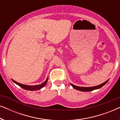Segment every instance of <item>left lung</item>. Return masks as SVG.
I'll return each mask as SVG.
<instances>
[{"instance_id": "8db88e82", "label": "left lung", "mask_w": 120, "mask_h": 120, "mask_svg": "<svg viewBox=\"0 0 120 120\" xmlns=\"http://www.w3.org/2000/svg\"><path fill=\"white\" fill-rule=\"evenodd\" d=\"M108 81H109V80H107V81H105V82H104V83H101V85H98V86H94V87H83L76 86H75V85H74L73 84H71V85L72 86H73V88H74L75 89H76L77 90H79V91H83V92H89V91H93V90L98 89V88H101V87H103V86H104V85H105L106 83L108 82Z\"/></svg>"}]
</instances>
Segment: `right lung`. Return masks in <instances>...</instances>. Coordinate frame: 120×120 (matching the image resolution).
Segmentation results:
<instances>
[{
    "label": "right lung",
    "mask_w": 120,
    "mask_h": 120,
    "mask_svg": "<svg viewBox=\"0 0 120 120\" xmlns=\"http://www.w3.org/2000/svg\"><path fill=\"white\" fill-rule=\"evenodd\" d=\"M12 80L14 82L16 83V84L19 85V86H20L21 87H22V88H23V89H24V90H29V91H37V90L41 89V88H42L43 87L45 86L47 82V80H48V78H47V79L46 80V81L44 82H43L40 85H35V86H29V85L21 84V83H19V82H17L14 81V80L12 79Z\"/></svg>",
    "instance_id": "add662e5"
}]
</instances>
